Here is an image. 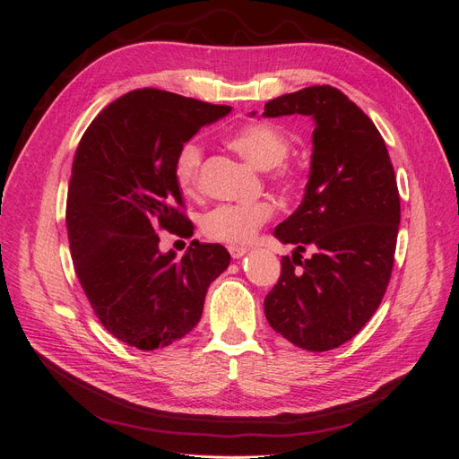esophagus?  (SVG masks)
I'll return each instance as SVG.
<instances>
[{
  "instance_id": "1",
  "label": "esophagus",
  "mask_w": 459,
  "mask_h": 459,
  "mask_svg": "<svg viewBox=\"0 0 459 459\" xmlns=\"http://www.w3.org/2000/svg\"><path fill=\"white\" fill-rule=\"evenodd\" d=\"M228 251H230V255H231V258H241V256L247 255L248 248H247V247H239V245H230Z\"/></svg>"
}]
</instances>
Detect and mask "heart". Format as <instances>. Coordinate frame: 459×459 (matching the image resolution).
<instances>
[{
  "mask_svg": "<svg viewBox=\"0 0 459 459\" xmlns=\"http://www.w3.org/2000/svg\"><path fill=\"white\" fill-rule=\"evenodd\" d=\"M228 145L260 170H270L272 179L280 187L293 186L295 172L285 162L289 152L287 135L268 122L243 124L228 135ZM203 149L195 142L179 147L174 174L176 182L184 191H195L201 184ZM273 216L270 201L255 203H226L218 204L203 218L201 230L208 239L220 243H247L256 231Z\"/></svg>",
  "mask_w": 459,
  "mask_h": 459,
  "instance_id": "b5f03b06",
  "label": "heart"
}]
</instances>
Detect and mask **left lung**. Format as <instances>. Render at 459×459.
<instances>
[{
    "label": "left lung",
    "mask_w": 459,
    "mask_h": 459,
    "mask_svg": "<svg viewBox=\"0 0 459 459\" xmlns=\"http://www.w3.org/2000/svg\"><path fill=\"white\" fill-rule=\"evenodd\" d=\"M262 115H304L316 124L304 199L273 231L295 251L281 258L264 312L300 349H337L369 322L391 280L400 224L394 169L379 130L337 88L285 93ZM307 246L315 255L302 261Z\"/></svg>",
    "instance_id": "left-lung-1"
}]
</instances>
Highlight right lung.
I'll return each instance as SVG.
<instances>
[{
	"instance_id": "right-lung-1",
	"label": "right lung",
	"mask_w": 459,
	"mask_h": 459,
	"mask_svg": "<svg viewBox=\"0 0 459 459\" xmlns=\"http://www.w3.org/2000/svg\"><path fill=\"white\" fill-rule=\"evenodd\" d=\"M155 88L105 107L78 143L66 230L74 270L103 327L140 351L164 349L199 324L208 285L230 266L218 243L160 253L157 230L193 235L176 182L179 147L230 115Z\"/></svg>"
}]
</instances>
